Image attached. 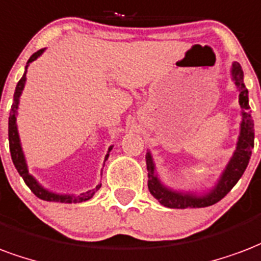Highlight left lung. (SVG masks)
Returning <instances> with one entry per match:
<instances>
[{"mask_svg":"<svg viewBox=\"0 0 261 261\" xmlns=\"http://www.w3.org/2000/svg\"><path fill=\"white\" fill-rule=\"evenodd\" d=\"M232 80L239 91V105L242 109V121H241V133H239L237 149L233 152L232 158L228 162V165L220 177L219 182L216 184L213 190L202 196H196L192 194H184L166 188L160 182L158 175L155 174V163L152 160V156L148 152L146 153V169H148V188L149 192L153 195V198L159 200L160 204H163L170 209H187V207H206L217 203L232 190L233 185L238 182V179L242 177L244 171L248 167L249 159L252 155V149L254 146V127L252 116H250V106H249L248 88L244 84V70L238 62H233L231 69Z\"/></svg>","mask_w":261,"mask_h":261,"instance_id":"obj_1","label":"left lung"}]
</instances>
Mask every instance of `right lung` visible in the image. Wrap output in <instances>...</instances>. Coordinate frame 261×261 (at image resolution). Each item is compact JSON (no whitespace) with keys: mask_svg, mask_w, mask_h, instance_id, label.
<instances>
[{"mask_svg":"<svg viewBox=\"0 0 261 261\" xmlns=\"http://www.w3.org/2000/svg\"><path fill=\"white\" fill-rule=\"evenodd\" d=\"M44 49H40V51L34 52L30 59L28 61V65H26V70H28L29 63H32L33 61H36L40 55H41ZM24 83H26V71L23 77L19 80L16 86V90H15V94H13V103L12 108H11V113H9V121H8V138H9V150H11V158H12V162L15 167H16L17 173L20 174L24 182L28 185L29 188L32 190V192L37 198L42 200H48V202H61V203H80V202H86V200L91 199L94 194L96 191L101 188V184L96 185L94 190L87 191V192H83L80 195H59L54 194V192H49L45 188H42L41 185L38 184L36 178L33 177L32 174H29L28 165H26V159H24V155H23L22 145H20V140H19V133H17L16 127V111L17 105H19V98H20V94L23 91V87H24ZM113 146L109 148L108 153L105 156V160L109 158V152L112 150Z\"/></svg>","mask_w":261,"mask_h":261,"instance_id":"right-lung-1","label":"right lung"}]
</instances>
